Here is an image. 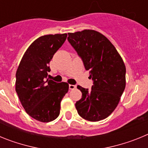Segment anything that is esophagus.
<instances>
[{"label": "esophagus", "instance_id": "1", "mask_svg": "<svg viewBox=\"0 0 148 148\" xmlns=\"http://www.w3.org/2000/svg\"><path fill=\"white\" fill-rule=\"evenodd\" d=\"M75 88H76V85H73V84H70L69 85V89L70 90H74Z\"/></svg>", "mask_w": 148, "mask_h": 148}]
</instances>
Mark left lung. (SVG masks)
Returning <instances> with one entry per match:
<instances>
[{
  "label": "left lung",
  "mask_w": 148,
  "mask_h": 148,
  "mask_svg": "<svg viewBox=\"0 0 148 148\" xmlns=\"http://www.w3.org/2000/svg\"><path fill=\"white\" fill-rule=\"evenodd\" d=\"M67 40L83 61L93 85L77 88L82 97L75 103L78 115L90 121L106 119L119 102L125 88L126 68L114 46L102 34L85 29L68 33Z\"/></svg>",
  "instance_id": "1"
}]
</instances>
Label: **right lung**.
I'll return each mask as SVG.
<instances>
[{
  "label": "right lung",
  "instance_id": "add662e5",
  "mask_svg": "<svg viewBox=\"0 0 148 148\" xmlns=\"http://www.w3.org/2000/svg\"><path fill=\"white\" fill-rule=\"evenodd\" d=\"M67 34L41 36L27 49L16 72L15 90L24 110L32 118L42 122L56 119L61 101L68 92L66 82L47 79L49 61L64 43Z\"/></svg>",
  "mask_w": 148,
  "mask_h": 148
}]
</instances>
